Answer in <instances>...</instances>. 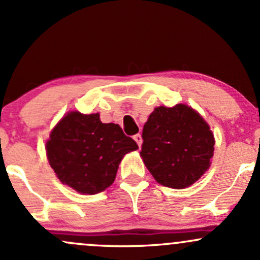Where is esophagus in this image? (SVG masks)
<instances>
[{
  "instance_id": "esophagus-1",
  "label": "esophagus",
  "mask_w": 260,
  "mask_h": 260,
  "mask_svg": "<svg viewBox=\"0 0 260 260\" xmlns=\"http://www.w3.org/2000/svg\"><path fill=\"white\" fill-rule=\"evenodd\" d=\"M133 139H135V141L137 142L138 147H141V144H142V136L138 133V135H136L135 137H133Z\"/></svg>"
}]
</instances>
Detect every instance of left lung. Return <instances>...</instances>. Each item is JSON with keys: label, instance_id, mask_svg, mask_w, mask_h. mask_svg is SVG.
Returning a JSON list of instances; mask_svg holds the SVG:
<instances>
[{"label": "left lung", "instance_id": "1", "mask_svg": "<svg viewBox=\"0 0 260 260\" xmlns=\"http://www.w3.org/2000/svg\"><path fill=\"white\" fill-rule=\"evenodd\" d=\"M141 155L159 184L185 189L209 169L213 135L201 116L186 105L156 107L142 132Z\"/></svg>", "mask_w": 260, "mask_h": 260}]
</instances>
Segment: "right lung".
<instances>
[{
    "label": "right lung",
    "mask_w": 260,
    "mask_h": 260,
    "mask_svg": "<svg viewBox=\"0 0 260 260\" xmlns=\"http://www.w3.org/2000/svg\"><path fill=\"white\" fill-rule=\"evenodd\" d=\"M138 149L118 124L102 123L99 113H68L47 142L50 167L78 192L99 193L115 181L124 154Z\"/></svg>",
    "instance_id": "right-lung-1"
}]
</instances>
